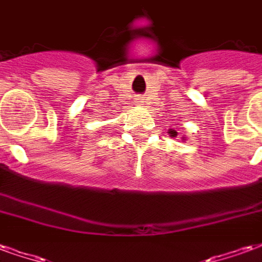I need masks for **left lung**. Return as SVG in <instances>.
I'll use <instances>...</instances> for the list:
<instances>
[{
  "mask_svg": "<svg viewBox=\"0 0 262 262\" xmlns=\"http://www.w3.org/2000/svg\"><path fill=\"white\" fill-rule=\"evenodd\" d=\"M168 133H169L170 137H178V132H176L175 129H169V130H168ZM182 140H186V137L185 136L182 137Z\"/></svg>",
  "mask_w": 262,
  "mask_h": 262,
  "instance_id": "obj_1",
  "label": "left lung"
}]
</instances>
